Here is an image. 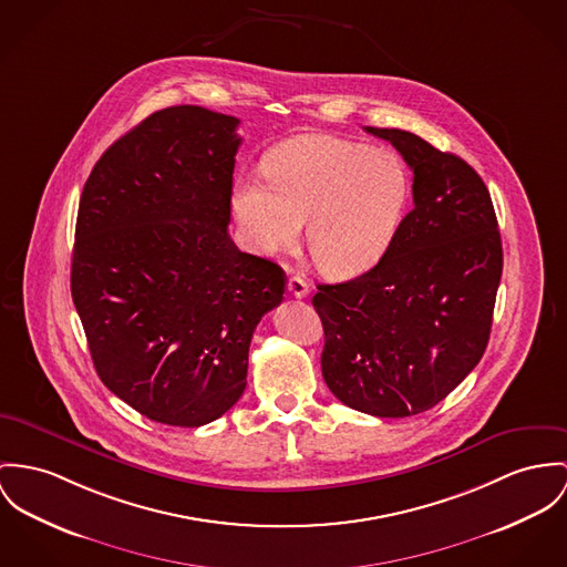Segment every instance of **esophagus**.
Listing matches in <instances>:
<instances>
[{
    "instance_id": "obj_1",
    "label": "esophagus",
    "mask_w": 567,
    "mask_h": 567,
    "mask_svg": "<svg viewBox=\"0 0 567 567\" xmlns=\"http://www.w3.org/2000/svg\"><path fill=\"white\" fill-rule=\"evenodd\" d=\"M287 291L293 298H306L308 296V282H306L302 276H291L289 282H287Z\"/></svg>"
}]
</instances>
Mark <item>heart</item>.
I'll return each instance as SVG.
<instances>
[{"instance_id": "heart-1", "label": "heart", "mask_w": 567, "mask_h": 567, "mask_svg": "<svg viewBox=\"0 0 567 567\" xmlns=\"http://www.w3.org/2000/svg\"><path fill=\"white\" fill-rule=\"evenodd\" d=\"M262 171L265 181L239 178L233 192L252 250L265 257L293 250L306 221L308 252L328 276L364 274L386 255L410 194L394 153L306 135L276 146Z\"/></svg>"}]
</instances>
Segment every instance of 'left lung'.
Instances as JSON below:
<instances>
[{"label":"left lung","mask_w":567,"mask_h":567,"mask_svg":"<svg viewBox=\"0 0 567 567\" xmlns=\"http://www.w3.org/2000/svg\"><path fill=\"white\" fill-rule=\"evenodd\" d=\"M364 131L389 140L412 168L414 207L375 267L317 285L321 373L349 408L403 419L434 408L480 364L503 246L489 192L462 157L410 131Z\"/></svg>","instance_id":"1"}]
</instances>
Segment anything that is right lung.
Here are the masks:
<instances>
[{"mask_svg": "<svg viewBox=\"0 0 567 567\" xmlns=\"http://www.w3.org/2000/svg\"><path fill=\"white\" fill-rule=\"evenodd\" d=\"M239 118L173 105L116 140L87 176L71 293L101 382L146 419L200 427L246 389L285 271L230 235Z\"/></svg>", "mask_w": 567, "mask_h": 567, "instance_id": "right-lung-1", "label": "right lung"}]
</instances>
